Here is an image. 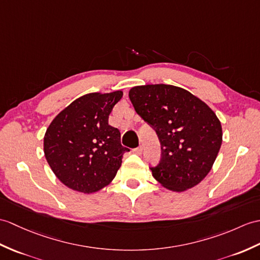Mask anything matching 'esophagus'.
<instances>
[{
    "instance_id": "obj_1",
    "label": "esophagus",
    "mask_w": 260,
    "mask_h": 260,
    "mask_svg": "<svg viewBox=\"0 0 260 260\" xmlns=\"http://www.w3.org/2000/svg\"><path fill=\"white\" fill-rule=\"evenodd\" d=\"M133 153L136 154V155H142V153H143V147L140 146V147H137V148H134V149H133Z\"/></svg>"
}]
</instances>
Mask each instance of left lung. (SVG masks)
Returning a JSON list of instances; mask_svg holds the SVG:
<instances>
[{
    "label": "left lung",
    "instance_id": "8db88e82",
    "mask_svg": "<svg viewBox=\"0 0 260 260\" xmlns=\"http://www.w3.org/2000/svg\"><path fill=\"white\" fill-rule=\"evenodd\" d=\"M135 111L157 133L161 158L150 171L172 191L198 185L212 170L222 142L218 117L206 103L188 90L166 84L132 87Z\"/></svg>",
    "mask_w": 260,
    "mask_h": 260
}]
</instances>
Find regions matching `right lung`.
I'll use <instances>...</instances> for the list:
<instances>
[{"label": "right lung", "instance_id": "obj_1", "mask_svg": "<svg viewBox=\"0 0 260 260\" xmlns=\"http://www.w3.org/2000/svg\"><path fill=\"white\" fill-rule=\"evenodd\" d=\"M122 90L89 93L76 99L52 120L44 135V155L55 176L69 188L90 194L110 184L128 148L108 124Z\"/></svg>", "mask_w": 260, "mask_h": 260}]
</instances>
